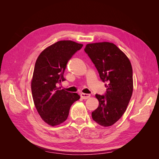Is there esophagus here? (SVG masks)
Returning a JSON list of instances; mask_svg holds the SVG:
<instances>
[{
    "instance_id": "34e87169",
    "label": "esophagus",
    "mask_w": 159,
    "mask_h": 159,
    "mask_svg": "<svg viewBox=\"0 0 159 159\" xmlns=\"http://www.w3.org/2000/svg\"><path fill=\"white\" fill-rule=\"evenodd\" d=\"M90 97V94L88 93H81V98L84 99H88Z\"/></svg>"
}]
</instances>
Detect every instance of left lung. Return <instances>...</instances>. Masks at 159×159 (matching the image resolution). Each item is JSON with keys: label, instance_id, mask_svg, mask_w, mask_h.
<instances>
[{"label": "left lung", "instance_id": "left-lung-1", "mask_svg": "<svg viewBox=\"0 0 159 159\" xmlns=\"http://www.w3.org/2000/svg\"><path fill=\"white\" fill-rule=\"evenodd\" d=\"M88 55L105 82L107 91L95 94L99 106L91 113L93 121L103 127L111 126L126 111L133 93V69L127 56L113 43L86 45Z\"/></svg>", "mask_w": 159, "mask_h": 159}]
</instances>
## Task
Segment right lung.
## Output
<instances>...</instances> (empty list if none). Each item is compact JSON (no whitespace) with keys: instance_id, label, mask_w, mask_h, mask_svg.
<instances>
[{"instance_id":"obj_1","label":"right lung","mask_w":159,"mask_h":159,"mask_svg":"<svg viewBox=\"0 0 159 159\" xmlns=\"http://www.w3.org/2000/svg\"><path fill=\"white\" fill-rule=\"evenodd\" d=\"M82 46L71 40L57 42L42 51L36 61L31 82L32 98L41 118L50 125L64 122L71 105L80 98L78 93L59 90L56 85L66 80V65Z\"/></svg>"}]
</instances>
